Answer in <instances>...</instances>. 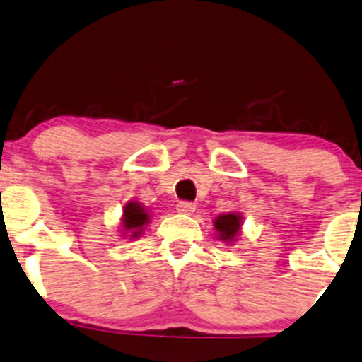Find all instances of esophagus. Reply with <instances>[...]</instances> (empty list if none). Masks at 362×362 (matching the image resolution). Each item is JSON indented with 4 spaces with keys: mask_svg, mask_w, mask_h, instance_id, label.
<instances>
[{
    "mask_svg": "<svg viewBox=\"0 0 362 362\" xmlns=\"http://www.w3.org/2000/svg\"><path fill=\"white\" fill-rule=\"evenodd\" d=\"M176 209L180 213H182V215H191V213H193L196 209V204L191 203V202H180L176 204Z\"/></svg>",
    "mask_w": 362,
    "mask_h": 362,
    "instance_id": "obj_1",
    "label": "esophagus"
}]
</instances>
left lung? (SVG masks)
I'll use <instances>...</instances> for the list:
<instances>
[{
	"label": "left lung",
	"mask_w": 362,
	"mask_h": 362,
	"mask_svg": "<svg viewBox=\"0 0 362 362\" xmlns=\"http://www.w3.org/2000/svg\"><path fill=\"white\" fill-rule=\"evenodd\" d=\"M240 226H242V216L228 213V215H221L216 218L215 228L220 231V238L226 242H233V238L238 235Z\"/></svg>",
	"instance_id": "left-lung-1"
}]
</instances>
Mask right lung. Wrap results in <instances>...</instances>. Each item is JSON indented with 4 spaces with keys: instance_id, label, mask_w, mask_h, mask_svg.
Returning <instances> with one entry per match:
<instances>
[{
    "instance_id": "add662e5",
    "label": "right lung",
    "mask_w": 362,
    "mask_h": 362,
    "mask_svg": "<svg viewBox=\"0 0 362 362\" xmlns=\"http://www.w3.org/2000/svg\"><path fill=\"white\" fill-rule=\"evenodd\" d=\"M124 228L131 231V236H137L142 231V226L149 221V216H147L146 209L139 206L137 203H127L126 208H124Z\"/></svg>"
}]
</instances>
